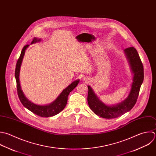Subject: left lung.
<instances>
[{"mask_svg":"<svg viewBox=\"0 0 156 156\" xmlns=\"http://www.w3.org/2000/svg\"><path fill=\"white\" fill-rule=\"evenodd\" d=\"M133 73V83L127 98L121 103L108 106L103 103L88 86L87 102L90 109L97 115L104 119H115L129 112L136 103L141 85L144 81V66L136 49L131 47L124 50Z\"/></svg>","mask_w":156,"mask_h":156,"instance_id":"8db88e82","label":"left lung"}]
</instances>
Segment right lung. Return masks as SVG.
<instances>
[{
  "instance_id": "1",
  "label": "right lung",
  "mask_w": 156,
  "mask_h": 156,
  "mask_svg": "<svg viewBox=\"0 0 156 156\" xmlns=\"http://www.w3.org/2000/svg\"><path fill=\"white\" fill-rule=\"evenodd\" d=\"M41 41V39L34 37L31 44L40 42ZM28 47L29 45H26L22 48L19 58L18 59V61L17 62L15 69V78L16 80L17 90L19 98L25 108H26L36 115L42 117H49L54 116L59 114L66 107L67 102V98L70 92H72L77 86L80 80H77L72 82L70 85L68 86V87L64 89L59 94V95L56 98V100L50 104L47 105H37L32 103L25 96L23 91L21 89L19 81V73L21 64L25 53V50Z\"/></svg>"
}]
</instances>
